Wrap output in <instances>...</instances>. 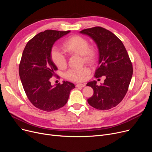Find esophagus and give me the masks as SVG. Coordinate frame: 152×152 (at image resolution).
Returning <instances> with one entry per match:
<instances>
[{
	"label": "esophagus",
	"instance_id": "1",
	"mask_svg": "<svg viewBox=\"0 0 152 152\" xmlns=\"http://www.w3.org/2000/svg\"><path fill=\"white\" fill-rule=\"evenodd\" d=\"M85 86V84H81V83H79V84H77L76 85V87H83Z\"/></svg>",
	"mask_w": 152,
	"mask_h": 152
}]
</instances>
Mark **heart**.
Segmentation results:
<instances>
[{"label":"heart","instance_id":"obj_1","mask_svg":"<svg viewBox=\"0 0 152 152\" xmlns=\"http://www.w3.org/2000/svg\"><path fill=\"white\" fill-rule=\"evenodd\" d=\"M62 49L69 55H80L83 61L93 65L97 61L99 57V52L96 47L89 44L87 39L79 36L73 35L66 38L61 45ZM52 62L58 69L65 68L67 65L66 60L60 52L57 49H53L50 53ZM90 73L88 68L71 69L65 73V77L71 81H82Z\"/></svg>","mask_w":152,"mask_h":152}]
</instances>
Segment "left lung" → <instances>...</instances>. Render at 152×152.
Returning a JSON list of instances; mask_svg holds the SVG:
<instances>
[{"label":"left lung","instance_id":"8db88e82","mask_svg":"<svg viewBox=\"0 0 152 152\" xmlns=\"http://www.w3.org/2000/svg\"><path fill=\"white\" fill-rule=\"evenodd\" d=\"M80 33L89 36L98 47L99 66L94 76L106 77L100 86L97 85L95 81L87 84L94 90L93 95L87 102L97 110L112 108L123 100L128 91L133 73L129 55L121 40L105 28L95 26Z\"/></svg>","mask_w":152,"mask_h":152}]
</instances>
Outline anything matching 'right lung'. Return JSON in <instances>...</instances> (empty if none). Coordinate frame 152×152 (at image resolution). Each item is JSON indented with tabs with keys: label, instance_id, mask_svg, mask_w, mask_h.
Here are the masks:
<instances>
[{
	"label": "right lung",
	"instance_id": "1",
	"mask_svg": "<svg viewBox=\"0 0 152 152\" xmlns=\"http://www.w3.org/2000/svg\"><path fill=\"white\" fill-rule=\"evenodd\" d=\"M70 31L45 30L26 44L19 65V75L29 100L35 107L45 111L57 110L66 105L74 84L64 81L55 87L50 79L58 69L50 53L55 42Z\"/></svg>",
	"mask_w": 152,
	"mask_h": 152
}]
</instances>
